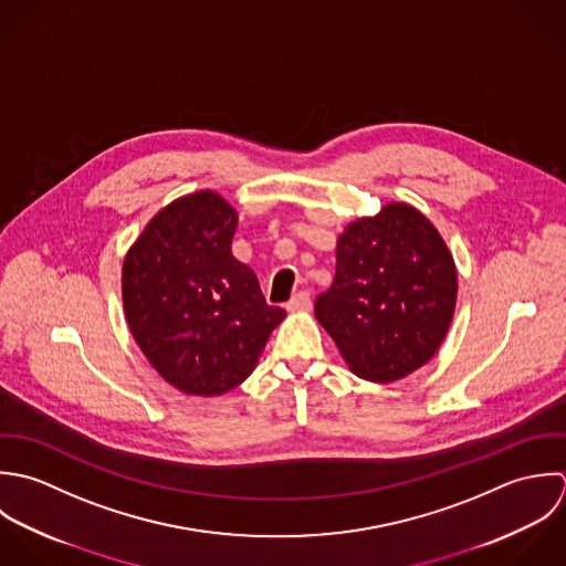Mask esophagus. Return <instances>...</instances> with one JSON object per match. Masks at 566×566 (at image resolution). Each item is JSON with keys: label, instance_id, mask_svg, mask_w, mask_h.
Listing matches in <instances>:
<instances>
[{"label": "esophagus", "instance_id": "1", "mask_svg": "<svg viewBox=\"0 0 566 566\" xmlns=\"http://www.w3.org/2000/svg\"><path fill=\"white\" fill-rule=\"evenodd\" d=\"M286 308H289L291 313H304V311H308V308H311V295H308L306 291L295 293V295L291 297V302L286 304Z\"/></svg>", "mask_w": 566, "mask_h": 566}]
</instances>
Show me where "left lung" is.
I'll return each mask as SVG.
<instances>
[{
    "label": "left lung",
    "instance_id": "8db88e82",
    "mask_svg": "<svg viewBox=\"0 0 566 566\" xmlns=\"http://www.w3.org/2000/svg\"><path fill=\"white\" fill-rule=\"evenodd\" d=\"M457 269L436 226L407 203L345 227L333 286L315 317L347 367L394 382L433 358L451 328Z\"/></svg>",
    "mask_w": 566,
    "mask_h": 566
}]
</instances>
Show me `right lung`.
<instances>
[{
  "instance_id": "right-lung-1",
  "label": "right lung",
  "mask_w": 566,
  "mask_h": 566,
  "mask_svg": "<svg viewBox=\"0 0 566 566\" xmlns=\"http://www.w3.org/2000/svg\"><path fill=\"white\" fill-rule=\"evenodd\" d=\"M235 227L221 195H186L153 217L122 264L133 339L164 380L190 396L238 387L286 317L231 255Z\"/></svg>"
}]
</instances>
